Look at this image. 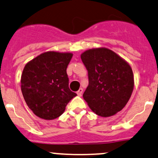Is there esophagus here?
I'll list each match as a JSON object with an SVG mask.
<instances>
[{"label": "esophagus", "instance_id": "1", "mask_svg": "<svg viewBox=\"0 0 158 158\" xmlns=\"http://www.w3.org/2000/svg\"><path fill=\"white\" fill-rule=\"evenodd\" d=\"M82 92H83V89H82V88H79V90H78V91L77 92V95L79 96V97H81V94H82Z\"/></svg>", "mask_w": 158, "mask_h": 158}]
</instances>
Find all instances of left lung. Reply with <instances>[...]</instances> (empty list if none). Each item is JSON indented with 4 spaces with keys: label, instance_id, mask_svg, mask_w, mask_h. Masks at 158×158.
<instances>
[{
    "label": "left lung",
    "instance_id": "left-lung-1",
    "mask_svg": "<svg viewBox=\"0 0 158 158\" xmlns=\"http://www.w3.org/2000/svg\"><path fill=\"white\" fill-rule=\"evenodd\" d=\"M88 70V88L83 98L92 111L102 117L113 116L126 106L134 89V75L127 61L106 48L81 54Z\"/></svg>",
    "mask_w": 158,
    "mask_h": 158
}]
</instances>
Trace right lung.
Here are the masks:
<instances>
[{
  "mask_svg": "<svg viewBox=\"0 0 158 158\" xmlns=\"http://www.w3.org/2000/svg\"><path fill=\"white\" fill-rule=\"evenodd\" d=\"M71 52L48 51L27 62L21 74V92L29 108L41 119H54L64 113L77 95L69 88L67 68Z\"/></svg>",
  "mask_w": 158,
  "mask_h": 158,
  "instance_id": "1",
  "label": "right lung"
}]
</instances>
